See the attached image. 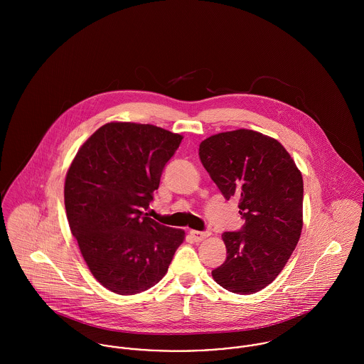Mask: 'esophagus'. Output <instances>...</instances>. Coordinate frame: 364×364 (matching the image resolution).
<instances>
[{"label": "esophagus", "mask_w": 364, "mask_h": 364, "mask_svg": "<svg viewBox=\"0 0 364 364\" xmlns=\"http://www.w3.org/2000/svg\"><path fill=\"white\" fill-rule=\"evenodd\" d=\"M189 235H191V238H192L195 242H200V241H203V240L208 238V235H210V232H208V231L191 230V231H189Z\"/></svg>", "instance_id": "esophagus-1"}]
</instances>
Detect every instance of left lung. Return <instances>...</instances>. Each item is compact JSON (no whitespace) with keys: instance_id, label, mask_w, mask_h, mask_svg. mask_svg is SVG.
<instances>
[{"instance_id":"1","label":"left lung","mask_w":364,"mask_h":364,"mask_svg":"<svg viewBox=\"0 0 364 364\" xmlns=\"http://www.w3.org/2000/svg\"><path fill=\"white\" fill-rule=\"evenodd\" d=\"M208 175L227 200H240L245 225L224 232L225 262L211 272L217 284L254 294L283 270L303 230V175L273 137L238 129L213 134L199 146Z\"/></svg>"}]
</instances>
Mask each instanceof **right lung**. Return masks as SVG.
<instances>
[{
	"instance_id": "1",
	"label": "right lung",
	"mask_w": 364,
	"mask_h": 364,
	"mask_svg": "<svg viewBox=\"0 0 364 364\" xmlns=\"http://www.w3.org/2000/svg\"><path fill=\"white\" fill-rule=\"evenodd\" d=\"M183 136L153 124L110 122L78 150L64 181L70 230L92 276L132 296L168 272L185 231L158 224L143 210Z\"/></svg>"
}]
</instances>
